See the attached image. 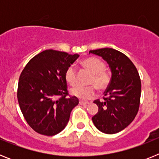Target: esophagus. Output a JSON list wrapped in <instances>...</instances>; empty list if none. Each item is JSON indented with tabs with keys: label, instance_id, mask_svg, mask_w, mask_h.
<instances>
[{
	"label": "esophagus",
	"instance_id": "obj_1",
	"mask_svg": "<svg viewBox=\"0 0 159 159\" xmlns=\"http://www.w3.org/2000/svg\"><path fill=\"white\" fill-rule=\"evenodd\" d=\"M89 103H90L89 102H85V101L80 100V104L81 105H87V104H89Z\"/></svg>",
	"mask_w": 159,
	"mask_h": 159
}]
</instances>
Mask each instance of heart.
Wrapping results in <instances>:
<instances>
[{"instance_id":"obj_1","label":"heart","mask_w":159,"mask_h":159,"mask_svg":"<svg viewBox=\"0 0 159 159\" xmlns=\"http://www.w3.org/2000/svg\"><path fill=\"white\" fill-rule=\"evenodd\" d=\"M82 64L85 68L92 73L90 78L91 86H78L71 89V92L74 96L81 99H91L96 95V88L99 91H104L109 86L111 75L106 71V64L100 59L96 57H88L82 60ZM65 80L71 86H75L78 82L77 70L74 64L67 67L65 71Z\"/></svg>"}]
</instances>
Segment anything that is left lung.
<instances>
[{
	"mask_svg": "<svg viewBox=\"0 0 159 159\" xmlns=\"http://www.w3.org/2000/svg\"><path fill=\"white\" fill-rule=\"evenodd\" d=\"M89 53L102 57L111 71L104 100L94 101L99 111L92 117V121L100 131L116 134L126 128L139 111L141 96L139 75L131 60L116 49L105 48L91 50Z\"/></svg>",
	"mask_w": 159,
	"mask_h": 159,
	"instance_id": "left-lung-1",
	"label": "left lung"
}]
</instances>
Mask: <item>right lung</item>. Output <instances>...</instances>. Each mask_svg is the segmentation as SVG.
I'll list each match as a JSON object with an SVG mask.
<instances>
[{
    "instance_id": "1",
    "label": "right lung",
    "mask_w": 159,
    "mask_h": 159,
    "mask_svg": "<svg viewBox=\"0 0 159 159\" xmlns=\"http://www.w3.org/2000/svg\"><path fill=\"white\" fill-rule=\"evenodd\" d=\"M80 57L52 49L32 57L20 75L17 99L32 130L52 136L67 126L79 100L67 92L65 71Z\"/></svg>"
}]
</instances>
